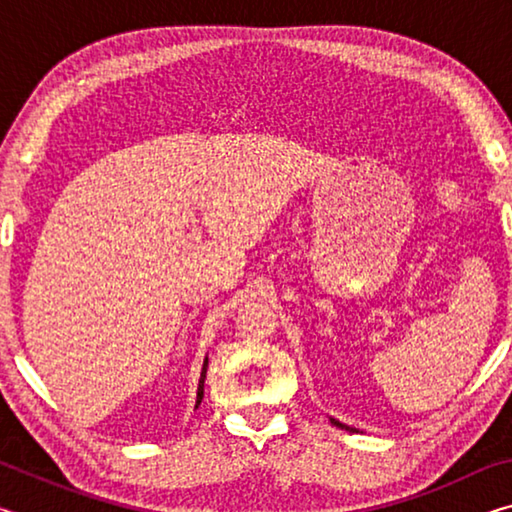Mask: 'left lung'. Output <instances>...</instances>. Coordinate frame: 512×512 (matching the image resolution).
Segmentation results:
<instances>
[{
	"label": "left lung",
	"instance_id": "8db88e82",
	"mask_svg": "<svg viewBox=\"0 0 512 512\" xmlns=\"http://www.w3.org/2000/svg\"><path fill=\"white\" fill-rule=\"evenodd\" d=\"M332 424H334V427H339V429H345V431H357V429H352V427H348V424H341L339 420H334V418H332Z\"/></svg>",
	"mask_w": 512,
	"mask_h": 512
}]
</instances>
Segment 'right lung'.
Segmentation results:
<instances>
[{
  "instance_id": "add662e5",
  "label": "right lung",
  "mask_w": 512,
  "mask_h": 512,
  "mask_svg": "<svg viewBox=\"0 0 512 512\" xmlns=\"http://www.w3.org/2000/svg\"><path fill=\"white\" fill-rule=\"evenodd\" d=\"M205 372H207V359H205V363H203V372H201V381H198V395H196V409H198V404H201V400H203V384H205Z\"/></svg>"
}]
</instances>
